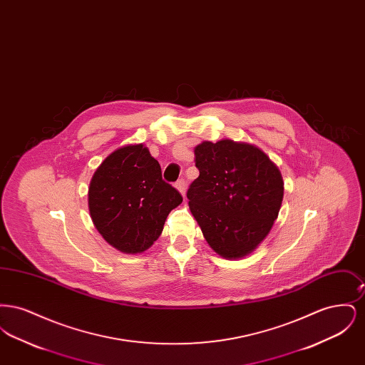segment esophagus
<instances>
[{"label":"esophagus","mask_w":365,"mask_h":365,"mask_svg":"<svg viewBox=\"0 0 365 365\" xmlns=\"http://www.w3.org/2000/svg\"><path fill=\"white\" fill-rule=\"evenodd\" d=\"M175 186H176V189L182 192V195H185V192H186V182H185V179H179L176 183H175Z\"/></svg>","instance_id":"34e87169"}]
</instances>
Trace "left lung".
Masks as SVG:
<instances>
[{"label": "left lung", "mask_w": 365, "mask_h": 365, "mask_svg": "<svg viewBox=\"0 0 365 365\" xmlns=\"http://www.w3.org/2000/svg\"><path fill=\"white\" fill-rule=\"evenodd\" d=\"M200 176L189 207L210 247L227 259L252 253L268 235L283 200L278 167L259 148L223 139L194 149Z\"/></svg>", "instance_id": "1"}]
</instances>
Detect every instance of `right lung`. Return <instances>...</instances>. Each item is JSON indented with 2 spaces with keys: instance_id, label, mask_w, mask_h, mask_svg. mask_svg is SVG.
<instances>
[{
  "instance_id": "obj_1",
  "label": "right lung",
  "mask_w": 365,
  "mask_h": 365,
  "mask_svg": "<svg viewBox=\"0 0 365 365\" xmlns=\"http://www.w3.org/2000/svg\"><path fill=\"white\" fill-rule=\"evenodd\" d=\"M183 201L161 176L143 145H128L105 158L88 187L93 223L105 241L124 253H140L160 237L168 213Z\"/></svg>"
}]
</instances>
